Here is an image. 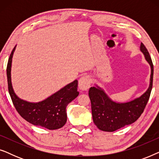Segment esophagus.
Returning <instances> with one entry per match:
<instances>
[{
	"label": "esophagus",
	"instance_id": "1",
	"mask_svg": "<svg viewBox=\"0 0 159 159\" xmlns=\"http://www.w3.org/2000/svg\"><path fill=\"white\" fill-rule=\"evenodd\" d=\"M91 80L88 76H84L79 80V88L81 90H88L90 86Z\"/></svg>",
	"mask_w": 159,
	"mask_h": 159
}]
</instances>
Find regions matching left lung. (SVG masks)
<instances>
[{
    "label": "left lung",
    "mask_w": 159,
    "mask_h": 159,
    "mask_svg": "<svg viewBox=\"0 0 159 159\" xmlns=\"http://www.w3.org/2000/svg\"><path fill=\"white\" fill-rule=\"evenodd\" d=\"M140 51L144 54L151 69L149 87L140 97L127 103H118L112 101L105 91L98 85L91 87L89 90L93 122L102 131L114 132L134 123L146 106L153 86V65L143 43L140 44Z\"/></svg>",
    "instance_id": "8db88e82"
}]
</instances>
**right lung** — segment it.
<instances>
[{
	"mask_svg": "<svg viewBox=\"0 0 159 159\" xmlns=\"http://www.w3.org/2000/svg\"><path fill=\"white\" fill-rule=\"evenodd\" d=\"M16 46L8 58L6 69L8 92L14 106L20 116L32 125L48 129L61 128L67 120L66 111L67 105L79 95L77 91L78 81L75 80L46 99L38 103H31L19 98L14 93L11 78L12 57Z\"/></svg>",
	"mask_w": 159,
	"mask_h": 159,
	"instance_id": "right-lung-1",
	"label": "right lung"
}]
</instances>
